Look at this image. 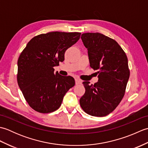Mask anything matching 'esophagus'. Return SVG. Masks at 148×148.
Listing matches in <instances>:
<instances>
[{"label": "esophagus", "mask_w": 148, "mask_h": 148, "mask_svg": "<svg viewBox=\"0 0 148 148\" xmlns=\"http://www.w3.org/2000/svg\"><path fill=\"white\" fill-rule=\"evenodd\" d=\"M75 83H76V84H81L82 83V81L79 79H77V78H76L75 79Z\"/></svg>", "instance_id": "esophagus-1"}]
</instances>
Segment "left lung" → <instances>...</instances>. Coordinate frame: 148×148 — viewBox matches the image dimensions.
Here are the masks:
<instances>
[{
    "instance_id": "left-lung-1",
    "label": "left lung",
    "mask_w": 148,
    "mask_h": 148,
    "mask_svg": "<svg viewBox=\"0 0 148 148\" xmlns=\"http://www.w3.org/2000/svg\"><path fill=\"white\" fill-rule=\"evenodd\" d=\"M88 49L90 67L99 70L98 82H83L85 93L79 103L91 116L102 117L116 109L124 97L130 77L128 58L115 40L100 33H84L81 37Z\"/></svg>"
}]
</instances>
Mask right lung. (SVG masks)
<instances>
[{"instance_id":"1","label":"right lung","mask_w":148,"mask_h":148,"mask_svg":"<svg viewBox=\"0 0 148 148\" xmlns=\"http://www.w3.org/2000/svg\"><path fill=\"white\" fill-rule=\"evenodd\" d=\"M79 32H51L35 36L18 60V86L36 111L49 113L60 107L67 91L75 85L71 76L54 72L64 60L66 50L80 38Z\"/></svg>"}]
</instances>
